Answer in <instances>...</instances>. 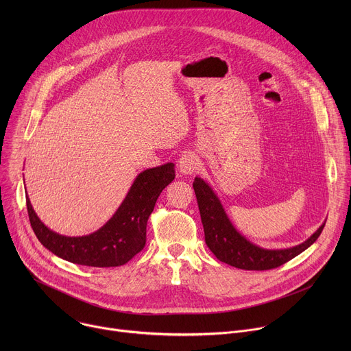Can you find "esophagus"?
Segmentation results:
<instances>
[{
	"label": "esophagus",
	"mask_w": 351,
	"mask_h": 351,
	"mask_svg": "<svg viewBox=\"0 0 351 351\" xmlns=\"http://www.w3.org/2000/svg\"><path fill=\"white\" fill-rule=\"evenodd\" d=\"M199 168V160L194 153H184L179 160V171L183 175H193Z\"/></svg>",
	"instance_id": "34e87169"
}]
</instances>
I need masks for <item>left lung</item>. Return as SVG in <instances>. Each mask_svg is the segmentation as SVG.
<instances>
[{
	"label": "left lung",
	"instance_id": "1",
	"mask_svg": "<svg viewBox=\"0 0 351 351\" xmlns=\"http://www.w3.org/2000/svg\"><path fill=\"white\" fill-rule=\"evenodd\" d=\"M197 204L204 226L206 243L214 256L232 267L245 271H267L278 268L302 254L321 234L325 222L306 241L294 247L269 250L263 248L240 234L229 221L218 195L202 178L193 182Z\"/></svg>",
	"mask_w": 351,
	"mask_h": 351
}]
</instances>
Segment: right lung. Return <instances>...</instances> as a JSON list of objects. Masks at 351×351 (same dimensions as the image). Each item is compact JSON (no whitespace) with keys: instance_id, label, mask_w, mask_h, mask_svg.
I'll list each match as a JSON object with an SVG mask.
<instances>
[{"instance_id":"add662e5","label":"right lung","mask_w":351,"mask_h":351,"mask_svg":"<svg viewBox=\"0 0 351 351\" xmlns=\"http://www.w3.org/2000/svg\"><path fill=\"white\" fill-rule=\"evenodd\" d=\"M175 179L172 162L140 172L111 219L86 236H62L47 228L26 197L30 225L40 243L57 257L73 264L110 268L132 260L145 245V229L161 191Z\"/></svg>"}]
</instances>
